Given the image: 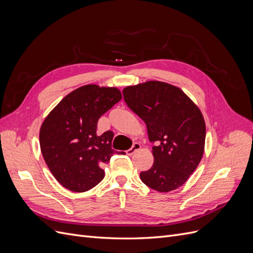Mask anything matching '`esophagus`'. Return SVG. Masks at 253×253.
Returning <instances> with one entry per match:
<instances>
[{
	"label": "esophagus",
	"instance_id": "esophagus-1",
	"mask_svg": "<svg viewBox=\"0 0 253 253\" xmlns=\"http://www.w3.org/2000/svg\"><path fill=\"white\" fill-rule=\"evenodd\" d=\"M139 149H140V144H139L138 142H135V143L132 145V148H131V149H128V150L126 151V154L131 156V155H133V154H134L135 152L138 151Z\"/></svg>",
	"mask_w": 253,
	"mask_h": 253
}]
</instances>
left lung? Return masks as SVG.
Listing matches in <instances>:
<instances>
[{"instance_id":"left-lung-1","label":"left lung","mask_w":253,"mask_h":253,"mask_svg":"<svg viewBox=\"0 0 253 253\" xmlns=\"http://www.w3.org/2000/svg\"><path fill=\"white\" fill-rule=\"evenodd\" d=\"M126 105L144 121L154 143V164L140 173L141 181L158 192H169L187 181L204 154L206 126L200 109L183 91L159 81L124 90Z\"/></svg>"}]
</instances>
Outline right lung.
<instances>
[{"label": "right lung", "mask_w": 253, "mask_h": 253, "mask_svg": "<svg viewBox=\"0 0 253 253\" xmlns=\"http://www.w3.org/2000/svg\"><path fill=\"white\" fill-rule=\"evenodd\" d=\"M121 98L117 88L89 84L65 96L45 118L40 129L41 152L64 188L85 192L103 179L102 167L116 151L112 149L114 133L98 135L97 124Z\"/></svg>", "instance_id": "obj_1"}]
</instances>
